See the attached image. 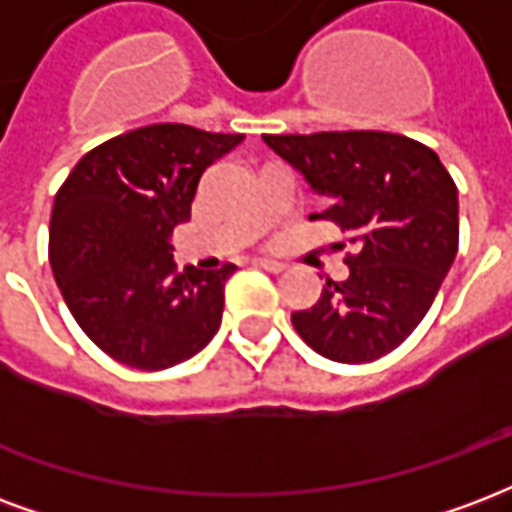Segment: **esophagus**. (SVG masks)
<instances>
[{
	"label": "esophagus",
	"mask_w": 512,
	"mask_h": 512,
	"mask_svg": "<svg viewBox=\"0 0 512 512\" xmlns=\"http://www.w3.org/2000/svg\"><path fill=\"white\" fill-rule=\"evenodd\" d=\"M257 268H263V271H268V274H282L285 271V263H279V260H268V257H260V260H255Z\"/></svg>",
	"instance_id": "1"
}]
</instances>
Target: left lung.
Wrapping results in <instances>:
<instances>
[{
    "label": "left lung",
    "mask_w": 512,
    "mask_h": 512,
    "mask_svg": "<svg viewBox=\"0 0 512 512\" xmlns=\"http://www.w3.org/2000/svg\"><path fill=\"white\" fill-rule=\"evenodd\" d=\"M331 208L355 244L344 282L293 312L298 336L323 358L369 363L396 350L439 293L458 252V189L429 146L393 132L263 135Z\"/></svg>",
    "instance_id": "1"
}]
</instances>
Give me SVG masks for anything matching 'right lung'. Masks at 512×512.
Wrapping results in <instances>:
<instances>
[{"label":"right lung","instance_id":"add662e5","mask_svg":"<svg viewBox=\"0 0 512 512\" xmlns=\"http://www.w3.org/2000/svg\"><path fill=\"white\" fill-rule=\"evenodd\" d=\"M241 140L189 124L138 127L81 157L56 192V285L83 333L124 366L170 369L219 331L236 266L176 274L170 233L189 219L208 165Z\"/></svg>","mask_w":512,"mask_h":512}]
</instances>
